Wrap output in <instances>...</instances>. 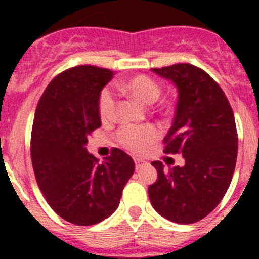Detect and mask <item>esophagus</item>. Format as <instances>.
<instances>
[{
  "instance_id": "esophagus-1",
  "label": "esophagus",
  "mask_w": 259,
  "mask_h": 259,
  "mask_svg": "<svg viewBox=\"0 0 259 259\" xmlns=\"http://www.w3.org/2000/svg\"><path fill=\"white\" fill-rule=\"evenodd\" d=\"M146 164V162L144 159H140V158H135V167L136 170H140L141 167H144Z\"/></svg>"
}]
</instances>
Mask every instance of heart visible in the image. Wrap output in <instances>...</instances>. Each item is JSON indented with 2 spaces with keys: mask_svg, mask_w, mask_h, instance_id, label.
Listing matches in <instances>:
<instances>
[{
  "mask_svg": "<svg viewBox=\"0 0 259 259\" xmlns=\"http://www.w3.org/2000/svg\"><path fill=\"white\" fill-rule=\"evenodd\" d=\"M116 89L120 93L136 98L144 105H153L161 96V88L154 80L144 75H139L127 81H118ZM98 113L104 122H110L115 118L116 114V96L113 88L106 87L102 89L98 98ZM158 134L155 128L150 125L136 127V125H124L119 130V143L132 152H143L152 143H154Z\"/></svg>",
  "mask_w": 259,
  "mask_h": 259,
  "instance_id": "b5f03b06",
  "label": "heart"
}]
</instances>
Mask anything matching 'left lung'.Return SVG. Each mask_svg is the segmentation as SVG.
Listing matches in <instances>:
<instances>
[{"mask_svg": "<svg viewBox=\"0 0 259 259\" xmlns=\"http://www.w3.org/2000/svg\"><path fill=\"white\" fill-rule=\"evenodd\" d=\"M153 72L172 81L178 104L164 136L166 153H180L184 166L152 162L158 179L148 188L158 214L175 223H196L218 206L232 180L237 158L235 116L217 81L201 68L178 63Z\"/></svg>", "mask_w": 259, "mask_h": 259, "instance_id": "8db88e82", "label": "left lung"}]
</instances>
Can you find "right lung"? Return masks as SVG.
I'll use <instances>...</instances> for the list:
<instances>
[{
  "label": "right lung",
  "mask_w": 259,
  "mask_h": 259,
  "mask_svg": "<svg viewBox=\"0 0 259 259\" xmlns=\"http://www.w3.org/2000/svg\"><path fill=\"white\" fill-rule=\"evenodd\" d=\"M113 76L95 66L63 71L47 87L33 119L31 158L38 187L50 207L76 226L109 218L135 171L123 150L114 148L100 163L85 148L101 127L98 98Z\"/></svg>",
  "instance_id": "1"
}]
</instances>
